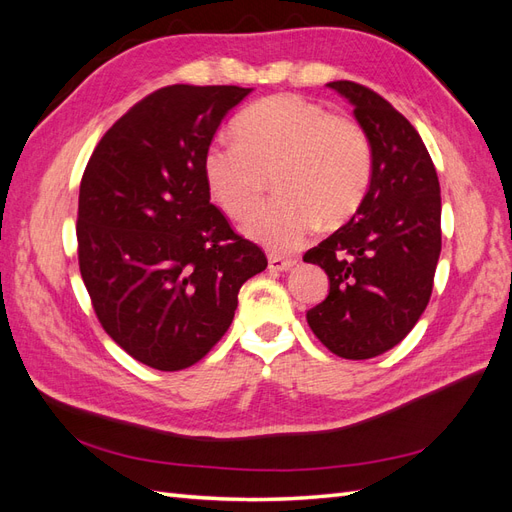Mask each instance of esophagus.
<instances>
[{
    "label": "esophagus",
    "instance_id": "34e87169",
    "mask_svg": "<svg viewBox=\"0 0 512 512\" xmlns=\"http://www.w3.org/2000/svg\"><path fill=\"white\" fill-rule=\"evenodd\" d=\"M294 262H297V260L282 258V256H277V254H269V271H273V273L288 271V269L294 267Z\"/></svg>",
    "mask_w": 512,
    "mask_h": 512
}]
</instances>
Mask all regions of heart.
<instances>
[{
  "mask_svg": "<svg viewBox=\"0 0 512 512\" xmlns=\"http://www.w3.org/2000/svg\"><path fill=\"white\" fill-rule=\"evenodd\" d=\"M235 138L205 149L207 190L228 218L243 222L267 192L277 196L247 224V235L273 254H290L318 226L356 211L371 179V147L359 123L299 96H271L247 106Z\"/></svg>",
  "mask_w": 512,
  "mask_h": 512,
  "instance_id": "b5f03b06",
  "label": "heart"
}]
</instances>
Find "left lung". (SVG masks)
<instances>
[{
    "label": "left lung",
    "instance_id": "obj_1",
    "mask_svg": "<svg viewBox=\"0 0 512 512\" xmlns=\"http://www.w3.org/2000/svg\"><path fill=\"white\" fill-rule=\"evenodd\" d=\"M371 147V179L352 220L305 252L329 275L307 312L333 354L363 361L397 346L425 312L442 250L440 181L412 123L376 91L333 81Z\"/></svg>",
    "mask_w": 512,
    "mask_h": 512
}]
</instances>
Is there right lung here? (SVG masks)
I'll list each match as a JSON object with an SVG mask.
<instances>
[{
	"instance_id": "right-lung-1",
	"label": "right lung",
	"mask_w": 512,
	"mask_h": 512,
	"mask_svg": "<svg viewBox=\"0 0 512 512\" xmlns=\"http://www.w3.org/2000/svg\"><path fill=\"white\" fill-rule=\"evenodd\" d=\"M252 89L170 85L113 123L81 179L79 267L104 331L160 371L198 363L228 331L267 256L211 205L203 156Z\"/></svg>"
}]
</instances>
